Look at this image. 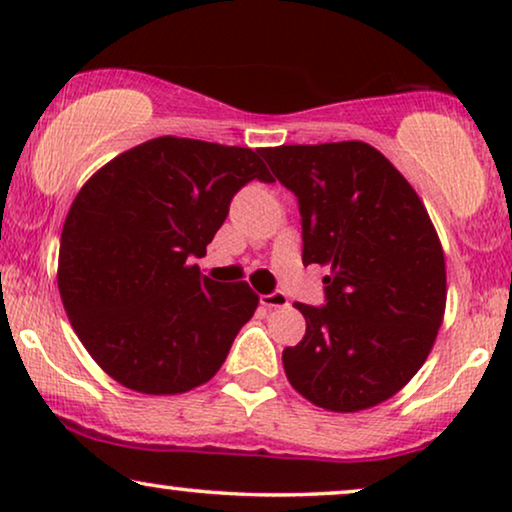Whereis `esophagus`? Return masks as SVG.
Segmentation results:
<instances>
[{
	"mask_svg": "<svg viewBox=\"0 0 512 512\" xmlns=\"http://www.w3.org/2000/svg\"><path fill=\"white\" fill-rule=\"evenodd\" d=\"M261 305L268 307V310H279V307L289 305V298H286V293L282 291H272L261 296Z\"/></svg>",
	"mask_w": 512,
	"mask_h": 512,
	"instance_id": "34e87169",
	"label": "esophagus"
}]
</instances>
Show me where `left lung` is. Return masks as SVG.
Masks as SVG:
<instances>
[{
  "label": "left lung",
  "instance_id": "8db88e82",
  "mask_svg": "<svg viewBox=\"0 0 512 512\" xmlns=\"http://www.w3.org/2000/svg\"><path fill=\"white\" fill-rule=\"evenodd\" d=\"M296 193L303 263L331 268L326 305L296 303L305 338L282 354L291 387L331 412L380 405L408 384L443 324L445 256L424 202L366 142L263 149Z\"/></svg>",
  "mask_w": 512,
  "mask_h": 512
}]
</instances>
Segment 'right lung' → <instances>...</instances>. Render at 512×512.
<instances>
[{
    "instance_id": "add662e5",
    "label": "right lung",
    "mask_w": 512,
    "mask_h": 512,
    "mask_svg": "<svg viewBox=\"0 0 512 512\" xmlns=\"http://www.w3.org/2000/svg\"><path fill=\"white\" fill-rule=\"evenodd\" d=\"M263 149L156 137L100 167L62 226L58 289L76 335L139 394H184L216 375L254 317L247 282L219 284L191 258L251 179L275 181Z\"/></svg>"
}]
</instances>
